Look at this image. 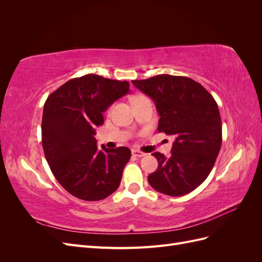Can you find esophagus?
<instances>
[{
	"mask_svg": "<svg viewBox=\"0 0 262 262\" xmlns=\"http://www.w3.org/2000/svg\"><path fill=\"white\" fill-rule=\"evenodd\" d=\"M132 155L136 157H143V156H145V153L141 152V150H139V149H132Z\"/></svg>",
	"mask_w": 262,
	"mask_h": 262,
	"instance_id": "esophagus-1",
	"label": "esophagus"
}]
</instances>
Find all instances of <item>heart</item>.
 Listing matches in <instances>:
<instances>
[{
	"label": "heart",
	"instance_id": "b5f03b06",
	"mask_svg": "<svg viewBox=\"0 0 262 262\" xmlns=\"http://www.w3.org/2000/svg\"><path fill=\"white\" fill-rule=\"evenodd\" d=\"M139 97H142V96H137V97H136V98H134V99H137V98H139ZM134 99H133V100H134Z\"/></svg>",
	"mask_w": 262,
	"mask_h": 262
}]
</instances>
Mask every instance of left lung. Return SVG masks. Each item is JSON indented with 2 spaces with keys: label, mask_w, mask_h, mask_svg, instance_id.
<instances>
[{
  "label": "left lung",
  "mask_w": 262,
  "mask_h": 262,
  "mask_svg": "<svg viewBox=\"0 0 262 262\" xmlns=\"http://www.w3.org/2000/svg\"><path fill=\"white\" fill-rule=\"evenodd\" d=\"M153 99L160 115L157 130L176 138L170 155H152L157 169L148 175L156 191L180 196L208 178L222 145V121L216 101L192 78L161 74L132 81Z\"/></svg>",
  "instance_id": "left-lung-1"
}]
</instances>
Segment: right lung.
I'll list each match as a JSON object with an SVG mask.
<instances>
[{"label":"right lung","mask_w":262,"mask_h":262,"mask_svg":"<svg viewBox=\"0 0 262 262\" xmlns=\"http://www.w3.org/2000/svg\"><path fill=\"white\" fill-rule=\"evenodd\" d=\"M130 92L126 81L96 74L72 78L47 98L41 122L42 147L55 179L69 193L99 201L114 193L131 157L128 147H97L96 126L107 108Z\"/></svg>","instance_id":"add662e5"}]
</instances>
